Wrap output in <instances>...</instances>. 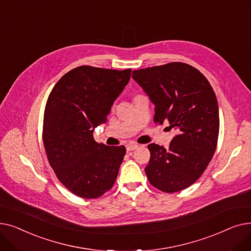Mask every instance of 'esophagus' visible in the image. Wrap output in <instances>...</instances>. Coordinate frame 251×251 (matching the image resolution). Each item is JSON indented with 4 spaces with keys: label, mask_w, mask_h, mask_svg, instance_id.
<instances>
[{
    "label": "esophagus",
    "mask_w": 251,
    "mask_h": 251,
    "mask_svg": "<svg viewBox=\"0 0 251 251\" xmlns=\"http://www.w3.org/2000/svg\"><path fill=\"white\" fill-rule=\"evenodd\" d=\"M137 148H138L137 144L131 143V144H128V146H126V151H135Z\"/></svg>",
    "instance_id": "34e87169"
}]
</instances>
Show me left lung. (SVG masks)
Masks as SVG:
<instances>
[{"mask_svg":"<svg viewBox=\"0 0 251 251\" xmlns=\"http://www.w3.org/2000/svg\"><path fill=\"white\" fill-rule=\"evenodd\" d=\"M132 78L154 104V122L177 130L169 149L149 144L151 159L144 169L152 186L172 193L199 179L215 153L219 105L202 73L185 63L134 70Z\"/></svg>","mask_w":251,"mask_h":251,"instance_id":"left-lung-1","label":"left lung"}]
</instances>
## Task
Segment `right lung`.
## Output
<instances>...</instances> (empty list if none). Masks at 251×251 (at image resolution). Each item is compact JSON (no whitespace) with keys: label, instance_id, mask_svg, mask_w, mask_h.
<instances>
[{"label":"right lung","instance_id":"right-lung-1","mask_svg":"<svg viewBox=\"0 0 251 251\" xmlns=\"http://www.w3.org/2000/svg\"><path fill=\"white\" fill-rule=\"evenodd\" d=\"M130 75L131 69L80 66L66 73L49 96L43 131L48 160L60 182L77 196L97 199L117 179L126 149L98 143L94 131L107 122Z\"/></svg>","mask_w":251,"mask_h":251}]
</instances>
